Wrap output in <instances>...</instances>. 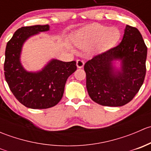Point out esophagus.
Returning <instances> with one entry per match:
<instances>
[{
  "mask_svg": "<svg viewBox=\"0 0 151 151\" xmlns=\"http://www.w3.org/2000/svg\"><path fill=\"white\" fill-rule=\"evenodd\" d=\"M84 61L82 60H77V68H81L84 66Z\"/></svg>",
  "mask_w": 151,
  "mask_h": 151,
  "instance_id": "34e87169",
  "label": "esophagus"
}]
</instances>
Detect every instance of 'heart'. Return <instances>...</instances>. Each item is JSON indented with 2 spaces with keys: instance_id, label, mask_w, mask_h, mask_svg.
I'll use <instances>...</instances> for the list:
<instances>
[{
  "instance_id": "obj_1",
  "label": "heart",
  "mask_w": 151,
  "mask_h": 151,
  "mask_svg": "<svg viewBox=\"0 0 151 151\" xmlns=\"http://www.w3.org/2000/svg\"><path fill=\"white\" fill-rule=\"evenodd\" d=\"M120 31L115 27L91 24L77 30L72 36L74 45L80 48L93 45L97 51H102L115 45L120 39Z\"/></svg>"
}]
</instances>
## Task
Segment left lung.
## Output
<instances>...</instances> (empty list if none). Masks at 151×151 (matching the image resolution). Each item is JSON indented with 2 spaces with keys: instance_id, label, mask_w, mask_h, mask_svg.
Wrapping results in <instances>:
<instances>
[{
  "instance_id": "1",
  "label": "left lung",
  "mask_w": 151,
  "mask_h": 151,
  "mask_svg": "<svg viewBox=\"0 0 151 151\" xmlns=\"http://www.w3.org/2000/svg\"><path fill=\"white\" fill-rule=\"evenodd\" d=\"M147 47L137 28L126 25L121 43L84 66L90 97L102 106H121L140 89L146 73ZM115 61H120L116 68Z\"/></svg>"
}]
</instances>
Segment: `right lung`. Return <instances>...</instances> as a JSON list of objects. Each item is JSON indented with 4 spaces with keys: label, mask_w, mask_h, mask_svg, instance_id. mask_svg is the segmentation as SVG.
<instances>
[{
    "label": "right lung",
    "mask_w": 151,
    "mask_h": 151,
    "mask_svg": "<svg viewBox=\"0 0 151 151\" xmlns=\"http://www.w3.org/2000/svg\"><path fill=\"white\" fill-rule=\"evenodd\" d=\"M50 30V25H33L18 29L6 47L4 74L11 91L26 107L47 109L62 99L68 77L77 69L76 62L52 59L42 70L28 71L21 63L24 43L31 36Z\"/></svg>",
    "instance_id": "right-lung-1"
}]
</instances>
